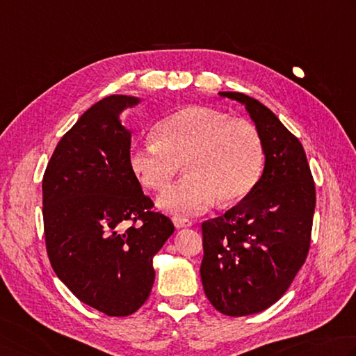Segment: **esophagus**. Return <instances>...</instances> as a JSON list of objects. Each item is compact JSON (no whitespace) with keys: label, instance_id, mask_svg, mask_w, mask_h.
I'll use <instances>...</instances> for the list:
<instances>
[{"label":"esophagus","instance_id":"obj_1","mask_svg":"<svg viewBox=\"0 0 356 356\" xmlns=\"http://www.w3.org/2000/svg\"><path fill=\"white\" fill-rule=\"evenodd\" d=\"M172 224L176 225V228H188L193 225V222L190 219H185V218H179V216H174L172 218Z\"/></svg>","mask_w":356,"mask_h":356}]
</instances>
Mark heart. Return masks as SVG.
<instances>
[{
    "instance_id": "obj_1",
    "label": "heart",
    "mask_w": 356,
    "mask_h": 356,
    "mask_svg": "<svg viewBox=\"0 0 356 356\" xmlns=\"http://www.w3.org/2000/svg\"><path fill=\"white\" fill-rule=\"evenodd\" d=\"M156 140L134 145L129 168L143 186L163 190L184 162L186 177L157 199L171 214H196L214 205L238 204L259 182L266 152L259 132L208 106H185L159 122Z\"/></svg>"
}]
</instances>
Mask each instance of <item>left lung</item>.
Segmentation results:
<instances>
[{
    "label": "left lung",
    "instance_id": "obj_1",
    "mask_svg": "<svg viewBox=\"0 0 356 356\" xmlns=\"http://www.w3.org/2000/svg\"><path fill=\"white\" fill-rule=\"evenodd\" d=\"M219 95L243 104L262 138L266 163L245 199L202 224L200 277L216 310L245 316L275 304L302 267L316 193L302 145L280 118L242 92Z\"/></svg>",
    "mask_w": 356,
    "mask_h": 356
}]
</instances>
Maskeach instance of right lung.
Returning a JSON list of instances; mask_svg holds the SVG:
<instances>
[{
	"label": "right lung",
	"instance_id": "1",
	"mask_svg": "<svg viewBox=\"0 0 356 356\" xmlns=\"http://www.w3.org/2000/svg\"><path fill=\"white\" fill-rule=\"evenodd\" d=\"M142 100L109 95L61 137L43 177L49 261L81 302L108 316L132 315L154 284L152 259L174 233L129 168L123 111Z\"/></svg>",
	"mask_w": 356,
	"mask_h": 356
}]
</instances>
